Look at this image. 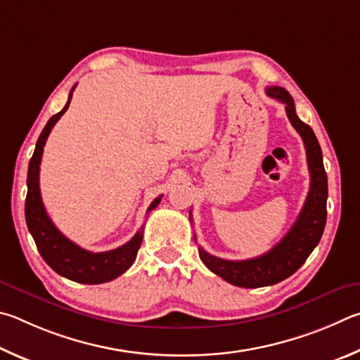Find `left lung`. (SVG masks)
<instances>
[{
    "label": "left lung",
    "mask_w": 360,
    "mask_h": 360,
    "mask_svg": "<svg viewBox=\"0 0 360 360\" xmlns=\"http://www.w3.org/2000/svg\"><path fill=\"white\" fill-rule=\"evenodd\" d=\"M270 98L285 104L286 115L305 143L307 162L310 170V191L297 219L288 234L262 256L247 261H228L212 256L199 248V257L213 274L231 285L240 288H262L276 285L291 276L319 243L327 218V175L323 164V151L313 129L295 113L294 99L285 88L269 86ZM196 240V237H194Z\"/></svg>",
    "instance_id": "8db88e82"
}]
</instances>
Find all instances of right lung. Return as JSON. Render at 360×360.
Here are the masks:
<instances>
[{
  "mask_svg": "<svg viewBox=\"0 0 360 360\" xmlns=\"http://www.w3.org/2000/svg\"><path fill=\"white\" fill-rule=\"evenodd\" d=\"M75 85L69 93L68 103L63 107V110L49 120L46 128L42 129L39 139L36 142L34 153L30 160L28 176H27V200H25V219L30 234L33 236L37 250L50 267L56 274L65 276L68 280L84 283V285H99V283H107L115 280L117 276L124 274L132 262H134L137 251L141 248L143 231H137L136 236L131 238L128 243L122 245L115 250L104 251V253H91L80 248L79 245L69 240L61 232L56 229V226L49 218L46 209H44L41 190H39V166L42 160L44 145H46L50 131L55 123L61 118L63 113L68 110L69 103H71L72 91ZM161 198H156L150 204L148 212L153 210L161 202Z\"/></svg>",
  "mask_w": 360,
  "mask_h": 360,
  "instance_id": "obj_1",
  "label": "right lung"
}]
</instances>
